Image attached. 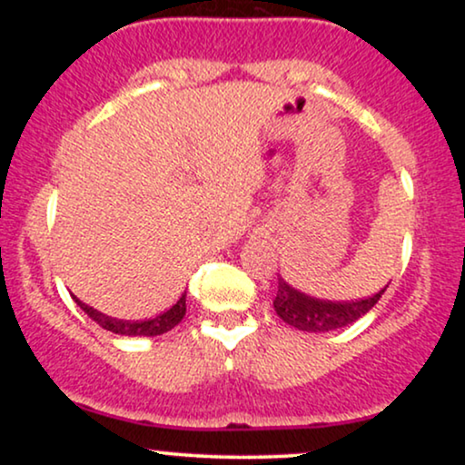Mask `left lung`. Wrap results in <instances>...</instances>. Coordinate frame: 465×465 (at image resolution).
I'll list each match as a JSON object with an SVG mask.
<instances>
[{
    "instance_id": "8db88e82",
    "label": "left lung",
    "mask_w": 465,
    "mask_h": 465,
    "mask_svg": "<svg viewBox=\"0 0 465 465\" xmlns=\"http://www.w3.org/2000/svg\"><path fill=\"white\" fill-rule=\"evenodd\" d=\"M385 288L365 300L351 302H328L306 295L292 288L284 277H277V295L273 308L282 322L303 332H330V330L345 328L354 323L362 314H367L382 297Z\"/></svg>"
}]
</instances>
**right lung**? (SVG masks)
Here are the masks:
<instances>
[{"mask_svg": "<svg viewBox=\"0 0 465 465\" xmlns=\"http://www.w3.org/2000/svg\"><path fill=\"white\" fill-rule=\"evenodd\" d=\"M74 300H76L80 311H84V314H87V317H92L94 322L100 325V328L109 330V332H114V334H122V336L163 334V332H168V330H173L177 323H181V319H183V314H185V292L179 297V302L174 303L170 311L157 314V317H153V319H146V322H124V319L106 317V314L98 312L95 308L80 302L78 297H74Z\"/></svg>", "mask_w": 465, "mask_h": 465, "instance_id": "obj_1", "label": "right lung"}]
</instances>
